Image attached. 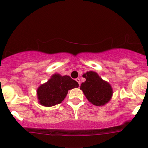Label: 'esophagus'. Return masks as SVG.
Returning <instances> with one entry per match:
<instances>
[{
  "mask_svg": "<svg viewBox=\"0 0 148 148\" xmlns=\"http://www.w3.org/2000/svg\"><path fill=\"white\" fill-rule=\"evenodd\" d=\"M75 80L77 82V83H78L79 86H80V78H76Z\"/></svg>",
  "mask_w": 148,
  "mask_h": 148,
  "instance_id": "1",
  "label": "esophagus"
}]
</instances>
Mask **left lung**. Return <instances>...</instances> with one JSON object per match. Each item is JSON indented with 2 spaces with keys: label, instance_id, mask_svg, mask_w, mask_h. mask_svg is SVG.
Masks as SVG:
<instances>
[{
  "label": "left lung",
  "instance_id": "obj_1",
  "mask_svg": "<svg viewBox=\"0 0 148 148\" xmlns=\"http://www.w3.org/2000/svg\"><path fill=\"white\" fill-rule=\"evenodd\" d=\"M86 79L82 83L80 89L88 100L96 106L106 104L112 98V88L107 82L102 80L96 73L90 71L83 75Z\"/></svg>",
  "mask_w": 148,
  "mask_h": 148
}]
</instances>
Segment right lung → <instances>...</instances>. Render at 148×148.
<instances>
[{"label":"right lung","mask_w":148,"mask_h":148,"mask_svg":"<svg viewBox=\"0 0 148 148\" xmlns=\"http://www.w3.org/2000/svg\"><path fill=\"white\" fill-rule=\"evenodd\" d=\"M78 87V83L70 76L55 74L37 89L39 102L45 106H52L60 103L66 96L68 90Z\"/></svg>","instance_id":"add662e5"}]
</instances>
